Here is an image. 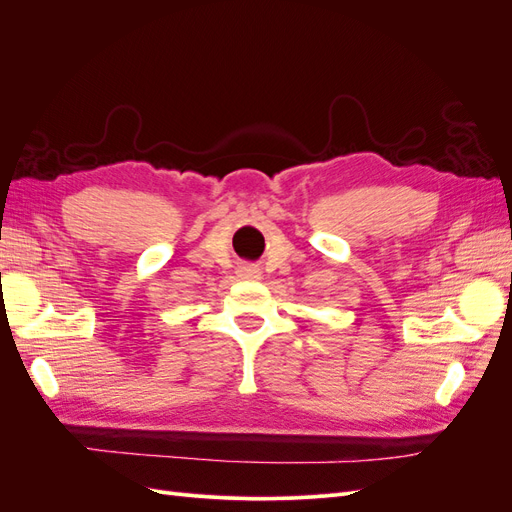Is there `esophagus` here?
Returning a JSON list of instances; mask_svg holds the SVG:
<instances>
[{"mask_svg": "<svg viewBox=\"0 0 512 512\" xmlns=\"http://www.w3.org/2000/svg\"><path fill=\"white\" fill-rule=\"evenodd\" d=\"M239 277H243V280H260V269L256 267H250V265H243L239 267Z\"/></svg>", "mask_w": 512, "mask_h": 512, "instance_id": "esophagus-1", "label": "esophagus"}]
</instances>
